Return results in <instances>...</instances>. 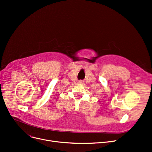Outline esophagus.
<instances>
[{
    "label": "esophagus",
    "mask_w": 152,
    "mask_h": 152,
    "mask_svg": "<svg viewBox=\"0 0 152 152\" xmlns=\"http://www.w3.org/2000/svg\"><path fill=\"white\" fill-rule=\"evenodd\" d=\"M78 83L79 84H83L84 83V81H83V80H78Z\"/></svg>",
    "instance_id": "1"
}]
</instances>
